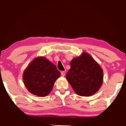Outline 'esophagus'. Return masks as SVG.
<instances>
[{"instance_id":"34e87169","label":"esophagus","mask_w":126,"mask_h":126,"mask_svg":"<svg viewBox=\"0 0 126 126\" xmlns=\"http://www.w3.org/2000/svg\"><path fill=\"white\" fill-rule=\"evenodd\" d=\"M61 73V75H62V76H65V73H66V72H65V71H62Z\"/></svg>"}]
</instances>
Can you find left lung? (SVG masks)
Returning <instances> with one entry per match:
<instances>
[{"mask_svg": "<svg viewBox=\"0 0 126 126\" xmlns=\"http://www.w3.org/2000/svg\"><path fill=\"white\" fill-rule=\"evenodd\" d=\"M66 78L75 93L89 96L100 89L103 81V71L100 65L87 53H82L70 62Z\"/></svg>", "mask_w": 126, "mask_h": 126, "instance_id": "obj_1", "label": "left lung"}]
</instances>
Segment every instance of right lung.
I'll list each match as a JSON object with an SVG mask.
<instances>
[{
  "mask_svg": "<svg viewBox=\"0 0 126 126\" xmlns=\"http://www.w3.org/2000/svg\"><path fill=\"white\" fill-rule=\"evenodd\" d=\"M60 75L53 63L44 57H39L32 60L25 70L23 80L31 94L45 97L50 93Z\"/></svg>",
  "mask_w": 126,
  "mask_h": 126,
  "instance_id": "1",
  "label": "right lung"
}]
</instances>
